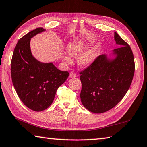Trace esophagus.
<instances>
[{"mask_svg": "<svg viewBox=\"0 0 147 147\" xmlns=\"http://www.w3.org/2000/svg\"><path fill=\"white\" fill-rule=\"evenodd\" d=\"M76 76H77V74L75 73H74V71L71 72V73L69 74V76L71 78H75V77H76Z\"/></svg>", "mask_w": 147, "mask_h": 147, "instance_id": "obj_1", "label": "esophagus"}]
</instances>
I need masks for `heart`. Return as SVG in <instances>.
Segmentation results:
<instances>
[{
  "label": "heart",
  "instance_id": "heart-1",
  "mask_svg": "<svg viewBox=\"0 0 147 147\" xmlns=\"http://www.w3.org/2000/svg\"><path fill=\"white\" fill-rule=\"evenodd\" d=\"M84 48V42L82 41H74L71 42L68 47V50L72 55L77 56L82 51ZM97 53L93 50H88L82 54L81 57L79 58V63L82 65H87L91 64L93 60L96 59ZM64 60L68 63H70L72 61L71 57L69 54L66 53L64 55Z\"/></svg>",
  "mask_w": 147,
  "mask_h": 147
}]
</instances>
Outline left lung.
Here are the masks:
<instances>
[{
	"label": "left lung",
	"instance_id": "8db88e82",
	"mask_svg": "<svg viewBox=\"0 0 147 147\" xmlns=\"http://www.w3.org/2000/svg\"><path fill=\"white\" fill-rule=\"evenodd\" d=\"M114 37L117 44L121 45L113 50L116 58L110 61L105 55H99L80 72L82 102L95 113L115 107L125 96L133 79L135 64L130 46L117 32Z\"/></svg>",
	"mask_w": 147,
	"mask_h": 147
}]
</instances>
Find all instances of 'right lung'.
I'll list each match as a JSON object with an SVG mask.
<instances>
[{
  "instance_id": "add662e5",
  "label": "right lung",
  "mask_w": 147,
  "mask_h": 147,
  "mask_svg": "<svg viewBox=\"0 0 147 147\" xmlns=\"http://www.w3.org/2000/svg\"><path fill=\"white\" fill-rule=\"evenodd\" d=\"M45 30L37 28L17 42L11 63L13 84L22 102L30 110L41 111L53 102L57 89L69 76L68 71L59 70L52 63H42L34 58L30 39Z\"/></svg>"
}]
</instances>
